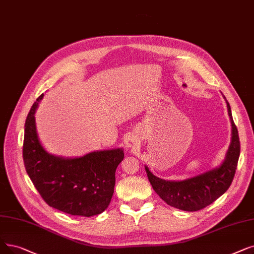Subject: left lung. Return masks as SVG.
<instances>
[{"instance_id":"1","label":"left lung","mask_w":254,"mask_h":254,"mask_svg":"<svg viewBox=\"0 0 254 254\" xmlns=\"http://www.w3.org/2000/svg\"><path fill=\"white\" fill-rule=\"evenodd\" d=\"M227 109L233 131L226 158L219 168L182 182H169L157 178L145 167L153 190L167 204L183 211H199L213 203L230 187L238 166L241 145L238 128L234 123L228 103Z\"/></svg>"}]
</instances>
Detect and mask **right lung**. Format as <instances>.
<instances>
[{"label": "right lung", "mask_w": 254, "mask_h": 254, "mask_svg": "<svg viewBox=\"0 0 254 254\" xmlns=\"http://www.w3.org/2000/svg\"><path fill=\"white\" fill-rule=\"evenodd\" d=\"M41 94L25 124L24 164L29 178L50 206L72 216L102 214L114 193L115 172L125 153L121 148L93 151L82 158L52 156L42 147L35 126Z\"/></svg>", "instance_id": "add662e5"}]
</instances>
